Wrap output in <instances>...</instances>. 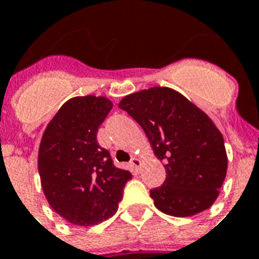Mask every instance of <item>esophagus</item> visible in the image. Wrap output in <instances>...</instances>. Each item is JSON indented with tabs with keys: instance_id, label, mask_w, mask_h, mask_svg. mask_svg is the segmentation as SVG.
Returning <instances> with one entry per match:
<instances>
[{
	"instance_id": "34e87169",
	"label": "esophagus",
	"mask_w": 259,
	"mask_h": 259,
	"mask_svg": "<svg viewBox=\"0 0 259 259\" xmlns=\"http://www.w3.org/2000/svg\"><path fill=\"white\" fill-rule=\"evenodd\" d=\"M130 164H132V167H134V168H140L142 162H141L140 158L134 156V158H132V160H130Z\"/></svg>"
}]
</instances>
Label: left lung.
<instances>
[{"label": "left lung", "instance_id": "left-lung-1", "mask_svg": "<svg viewBox=\"0 0 259 259\" xmlns=\"http://www.w3.org/2000/svg\"><path fill=\"white\" fill-rule=\"evenodd\" d=\"M118 106L140 123L154 154L164 162L166 180L150 190L155 207L175 217L208 209L228 167L224 138L212 119L167 87L132 93Z\"/></svg>", "mask_w": 259, "mask_h": 259}]
</instances>
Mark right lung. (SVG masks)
<instances>
[{
	"label": "right lung",
	"instance_id": "obj_1",
	"mask_svg": "<svg viewBox=\"0 0 259 259\" xmlns=\"http://www.w3.org/2000/svg\"><path fill=\"white\" fill-rule=\"evenodd\" d=\"M112 108L106 97H73L50 121L40 141L38 170L45 196L73 225L91 227L112 217L132 179L97 142Z\"/></svg>",
	"mask_w": 259,
	"mask_h": 259
}]
</instances>
